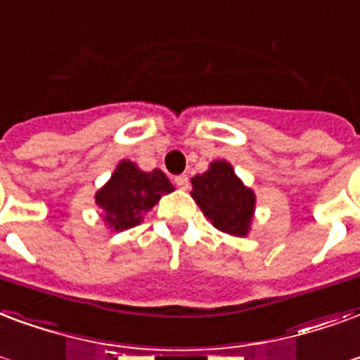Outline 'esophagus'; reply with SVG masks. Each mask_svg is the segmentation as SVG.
I'll return each instance as SVG.
<instances>
[{
    "mask_svg": "<svg viewBox=\"0 0 360 360\" xmlns=\"http://www.w3.org/2000/svg\"><path fill=\"white\" fill-rule=\"evenodd\" d=\"M173 181H175V185H177L181 191H187V188H188V177H187V175H177V177H175Z\"/></svg>",
    "mask_w": 360,
    "mask_h": 360,
    "instance_id": "esophagus-1",
    "label": "esophagus"
}]
</instances>
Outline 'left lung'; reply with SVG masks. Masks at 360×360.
<instances>
[{
  "label": "left lung",
  "instance_id": "obj_1",
  "mask_svg": "<svg viewBox=\"0 0 360 360\" xmlns=\"http://www.w3.org/2000/svg\"><path fill=\"white\" fill-rule=\"evenodd\" d=\"M191 196L217 231L246 236L252 231L255 193L246 187L227 160H214L207 172L194 175Z\"/></svg>",
  "mask_w": 360,
  "mask_h": 360
}]
</instances>
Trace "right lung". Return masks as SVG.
Instances as JSON below:
<instances>
[{"label":"right lung","instance_id":"1","mask_svg":"<svg viewBox=\"0 0 360 360\" xmlns=\"http://www.w3.org/2000/svg\"><path fill=\"white\" fill-rule=\"evenodd\" d=\"M173 191L162 169L143 172L131 160H120L110 179L95 193V204L106 227L118 233L137 227L156 202Z\"/></svg>","mask_w":360,"mask_h":360}]
</instances>
